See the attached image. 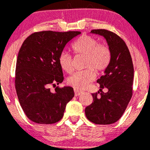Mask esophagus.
<instances>
[{
    "instance_id": "1",
    "label": "esophagus",
    "mask_w": 150,
    "mask_h": 150,
    "mask_svg": "<svg viewBox=\"0 0 150 150\" xmlns=\"http://www.w3.org/2000/svg\"><path fill=\"white\" fill-rule=\"evenodd\" d=\"M74 91H75V96H79L80 94H81L83 93L82 91H79L78 89H75V90H74Z\"/></svg>"
}]
</instances>
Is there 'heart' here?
<instances>
[{
	"label": "heart",
	"instance_id": "heart-1",
	"mask_svg": "<svg viewBox=\"0 0 150 150\" xmlns=\"http://www.w3.org/2000/svg\"><path fill=\"white\" fill-rule=\"evenodd\" d=\"M72 48L76 54L86 56L84 67L88 69L75 72L67 78V83L76 89H83L95 78L93 69L96 72H101L108 67L110 61V53L107 47L100 45L95 38L87 35L81 36L72 45ZM59 64L64 72H72V59L67 52L60 53Z\"/></svg>",
	"mask_w": 150,
	"mask_h": 150
}]
</instances>
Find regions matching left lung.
<instances>
[{"instance_id": "8db88e82", "label": "left lung", "mask_w": 150, "mask_h": 150, "mask_svg": "<svg viewBox=\"0 0 150 150\" xmlns=\"http://www.w3.org/2000/svg\"><path fill=\"white\" fill-rule=\"evenodd\" d=\"M91 33L105 39L110 53V61L104 75L97 82L100 95L92 94L93 102L85 109L86 117L97 125H110L118 121L131 99L134 76L133 62L125 42L116 33L105 29L92 30ZM106 88L107 93L101 91Z\"/></svg>"}]
</instances>
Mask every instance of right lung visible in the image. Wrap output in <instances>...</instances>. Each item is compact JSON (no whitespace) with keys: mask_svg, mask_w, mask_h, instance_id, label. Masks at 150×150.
<instances>
[{"mask_svg":"<svg viewBox=\"0 0 150 150\" xmlns=\"http://www.w3.org/2000/svg\"><path fill=\"white\" fill-rule=\"evenodd\" d=\"M80 31L36 32L26 38L19 51L16 64L15 88L19 102L28 118L38 124L60 121L66 105L74 97L71 86L50 84L63 82L59 56Z\"/></svg>","mask_w":150,"mask_h":150,"instance_id":"add662e5","label":"right lung"}]
</instances>
